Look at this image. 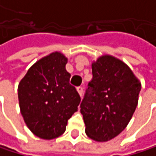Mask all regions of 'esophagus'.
<instances>
[{
    "instance_id": "esophagus-1",
    "label": "esophagus",
    "mask_w": 156,
    "mask_h": 156,
    "mask_svg": "<svg viewBox=\"0 0 156 156\" xmlns=\"http://www.w3.org/2000/svg\"><path fill=\"white\" fill-rule=\"evenodd\" d=\"M77 90H78V94L80 95V97H82V95H83V87H77Z\"/></svg>"
}]
</instances>
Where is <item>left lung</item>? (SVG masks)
<instances>
[{"label":"left lung","instance_id":"8db88e82","mask_svg":"<svg viewBox=\"0 0 156 156\" xmlns=\"http://www.w3.org/2000/svg\"><path fill=\"white\" fill-rule=\"evenodd\" d=\"M92 74L80 112L87 136L106 142L118 136L131 120L137 107L141 83L126 63L110 55L92 63Z\"/></svg>","mask_w":156,"mask_h":156}]
</instances>
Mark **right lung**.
Segmentation results:
<instances>
[{
	"instance_id": "1",
	"label": "right lung",
	"mask_w": 156,
	"mask_h": 156,
	"mask_svg": "<svg viewBox=\"0 0 156 156\" xmlns=\"http://www.w3.org/2000/svg\"><path fill=\"white\" fill-rule=\"evenodd\" d=\"M68 58L53 52L32 65L18 87L20 113L29 129L50 140L61 136L68 120L78 111L80 97L69 84Z\"/></svg>"
}]
</instances>
